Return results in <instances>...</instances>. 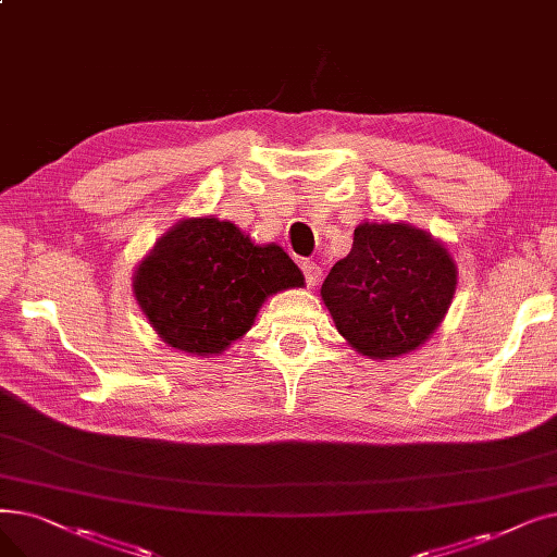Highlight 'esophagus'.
<instances>
[{
    "instance_id": "34e87169",
    "label": "esophagus",
    "mask_w": 557,
    "mask_h": 557,
    "mask_svg": "<svg viewBox=\"0 0 557 557\" xmlns=\"http://www.w3.org/2000/svg\"><path fill=\"white\" fill-rule=\"evenodd\" d=\"M300 269L305 273L307 286H317L321 282V265L317 261H302Z\"/></svg>"
}]
</instances>
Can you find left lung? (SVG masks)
I'll use <instances>...</instances> for the list:
<instances>
[{"label": "left lung", "instance_id": "left-lung-1", "mask_svg": "<svg viewBox=\"0 0 557 557\" xmlns=\"http://www.w3.org/2000/svg\"><path fill=\"white\" fill-rule=\"evenodd\" d=\"M457 286L448 250L405 223H361L352 250L321 286L346 342L371 359L417 350L440 327Z\"/></svg>", "mask_w": 557, "mask_h": 557}]
</instances>
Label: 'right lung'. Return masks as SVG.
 Here are the masks:
<instances>
[{"label": "right lung", "mask_w": 557, "mask_h": 557, "mask_svg": "<svg viewBox=\"0 0 557 557\" xmlns=\"http://www.w3.org/2000/svg\"><path fill=\"white\" fill-rule=\"evenodd\" d=\"M305 277L280 246H255L230 221L186 219L134 273V296L168 346L219 355L244 336L259 307Z\"/></svg>", "instance_id": "add662e5"}]
</instances>
